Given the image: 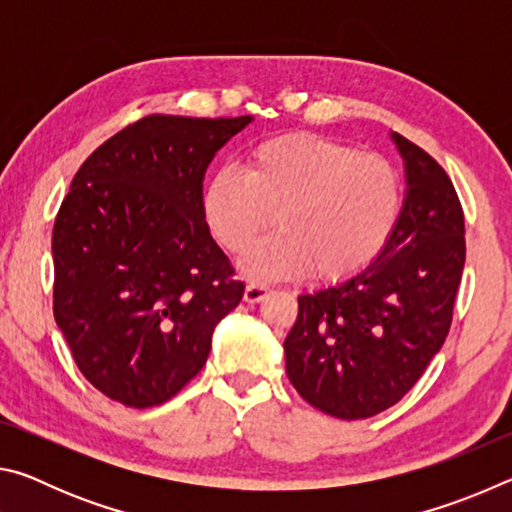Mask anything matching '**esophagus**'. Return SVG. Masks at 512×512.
<instances>
[{
  "mask_svg": "<svg viewBox=\"0 0 512 512\" xmlns=\"http://www.w3.org/2000/svg\"><path fill=\"white\" fill-rule=\"evenodd\" d=\"M268 289H271V287H268V284H264V282H250V284H246L244 300H246V302H259V300H264Z\"/></svg>",
  "mask_w": 512,
  "mask_h": 512,
  "instance_id": "1",
  "label": "esophagus"
}]
</instances>
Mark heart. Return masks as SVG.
Here are the masks:
<instances>
[{"mask_svg": "<svg viewBox=\"0 0 512 512\" xmlns=\"http://www.w3.org/2000/svg\"><path fill=\"white\" fill-rule=\"evenodd\" d=\"M404 203L391 160L314 133L268 137L241 171L219 169L203 183L201 216L230 253H241L271 219L277 232L239 259L250 277L311 271L341 282L377 262L395 235Z\"/></svg>", "mask_w": 512, "mask_h": 512, "instance_id": "1", "label": "heart"}]
</instances>
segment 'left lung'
<instances>
[{
  "label": "left lung",
  "mask_w": 512,
  "mask_h": 512,
  "mask_svg": "<svg viewBox=\"0 0 512 512\" xmlns=\"http://www.w3.org/2000/svg\"><path fill=\"white\" fill-rule=\"evenodd\" d=\"M406 171L395 235L366 271L298 298L284 339L293 388L341 420L372 418L411 391L447 339L465 266V219L445 169L391 133Z\"/></svg>",
  "instance_id": "8db88e82"
}]
</instances>
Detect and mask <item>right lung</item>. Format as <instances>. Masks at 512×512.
I'll use <instances>...</instances> for the list:
<instances>
[{"mask_svg":"<svg viewBox=\"0 0 512 512\" xmlns=\"http://www.w3.org/2000/svg\"><path fill=\"white\" fill-rule=\"evenodd\" d=\"M253 117L149 115L81 164L54 223V316L83 377L149 409L183 391L244 282L201 216L205 171Z\"/></svg>","mask_w":512,"mask_h":512,"instance_id":"1","label":"right lung"}]
</instances>
